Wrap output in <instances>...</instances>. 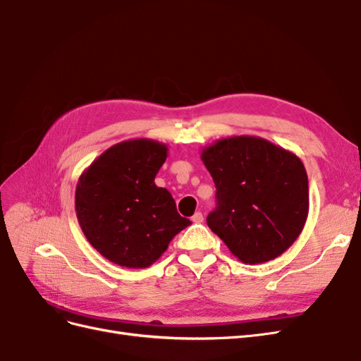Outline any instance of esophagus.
Returning a JSON list of instances; mask_svg holds the SVG:
<instances>
[{
    "label": "esophagus",
    "instance_id": "esophagus-1",
    "mask_svg": "<svg viewBox=\"0 0 361 361\" xmlns=\"http://www.w3.org/2000/svg\"><path fill=\"white\" fill-rule=\"evenodd\" d=\"M191 221L195 223V224L203 223V214H202V212H195V214L191 216Z\"/></svg>",
    "mask_w": 361,
    "mask_h": 361
}]
</instances>
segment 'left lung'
Listing matches in <instances>:
<instances>
[{"mask_svg": "<svg viewBox=\"0 0 361 361\" xmlns=\"http://www.w3.org/2000/svg\"><path fill=\"white\" fill-rule=\"evenodd\" d=\"M202 161L216 188L206 223L233 256L262 264L297 241L309 214V179L297 155L239 135L204 147Z\"/></svg>", "mask_w": 361, "mask_h": 361, "instance_id": "8db88e82", "label": "left lung"}]
</instances>
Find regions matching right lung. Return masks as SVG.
I'll return each mask as SVG.
<instances>
[{"label":"right lung","instance_id":"add662e5","mask_svg":"<svg viewBox=\"0 0 361 361\" xmlns=\"http://www.w3.org/2000/svg\"><path fill=\"white\" fill-rule=\"evenodd\" d=\"M167 146L154 140L122 141L106 149L78 180L75 211L89 243L113 264L147 268L190 226L155 176Z\"/></svg>","mask_w":361,"mask_h":361}]
</instances>
